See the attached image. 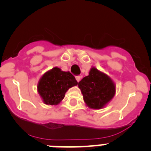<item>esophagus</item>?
<instances>
[{"mask_svg": "<svg viewBox=\"0 0 151 151\" xmlns=\"http://www.w3.org/2000/svg\"><path fill=\"white\" fill-rule=\"evenodd\" d=\"M81 78H82V77L80 76H78L76 77V79L77 82H79V81H80V80H81Z\"/></svg>", "mask_w": 151, "mask_h": 151, "instance_id": "34e87169", "label": "esophagus"}]
</instances>
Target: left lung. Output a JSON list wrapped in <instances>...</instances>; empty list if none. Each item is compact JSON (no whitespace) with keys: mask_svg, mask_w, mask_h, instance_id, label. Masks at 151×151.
Listing matches in <instances>:
<instances>
[{"mask_svg":"<svg viewBox=\"0 0 151 151\" xmlns=\"http://www.w3.org/2000/svg\"><path fill=\"white\" fill-rule=\"evenodd\" d=\"M78 88L88 107L99 110L110 102L116 93V85L107 75L92 67L87 76L78 82Z\"/></svg>","mask_w":151,"mask_h":151,"instance_id":"obj_1","label":"left lung"}]
</instances>
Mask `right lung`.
<instances>
[{
	"instance_id": "obj_1",
	"label": "right lung",
	"mask_w": 151,
	"mask_h": 151,
	"mask_svg": "<svg viewBox=\"0 0 151 151\" xmlns=\"http://www.w3.org/2000/svg\"><path fill=\"white\" fill-rule=\"evenodd\" d=\"M77 85L78 82L74 76L69 72L54 67L41 76L37 88L45 104L57 105L63 99L69 88Z\"/></svg>"
}]
</instances>
